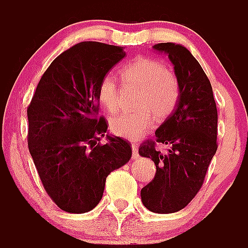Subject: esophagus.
Masks as SVG:
<instances>
[{
  "instance_id": "1",
  "label": "esophagus",
  "mask_w": 248,
  "mask_h": 248,
  "mask_svg": "<svg viewBox=\"0 0 248 248\" xmlns=\"http://www.w3.org/2000/svg\"><path fill=\"white\" fill-rule=\"evenodd\" d=\"M131 150H133V156L134 157L139 156V146H138V144L135 143L131 144Z\"/></svg>"
}]
</instances>
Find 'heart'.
I'll return each mask as SVG.
<instances>
[{"label": "heart", "instance_id": "1", "mask_svg": "<svg viewBox=\"0 0 248 248\" xmlns=\"http://www.w3.org/2000/svg\"><path fill=\"white\" fill-rule=\"evenodd\" d=\"M123 78L141 88L138 99L139 111L120 114L110 120V130L117 137L138 140L148 133L155 123L154 114L164 119L172 113L180 99V84L177 77L164 63L156 59L138 57L123 65ZM98 99L108 113L119 109L120 84L117 77L104 74L98 84Z\"/></svg>", "mask_w": 248, "mask_h": 248}]
</instances>
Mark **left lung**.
Masks as SVG:
<instances>
[{
  "label": "left lung",
  "instance_id": "obj_1",
  "mask_svg": "<svg viewBox=\"0 0 248 248\" xmlns=\"http://www.w3.org/2000/svg\"><path fill=\"white\" fill-rule=\"evenodd\" d=\"M155 50L168 54L180 84L174 113L155 131V140L141 143L139 154L156 165L154 179L141 189V201L156 214L184 209L200 191L217 150V108L212 87L200 63L189 50L175 43H157ZM169 145L168 153L156 144Z\"/></svg>",
  "mask_w": 248,
  "mask_h": 248
}]
</instances>
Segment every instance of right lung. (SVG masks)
Segmentation results:
<instances>
[{
    "label": "right lung",
    "instance_id": "1",
    "mask_svg": "<svg viewBox=\"0 0 248 248\" xmlns=\"http://www.w3.org/2000/svg\"><path fill=\"white\" fill-rule=\"evenodd\" d=\"M122 47L82 42L59 54L27 108L28 149L39 179L59 209L84 214L99 203L107 176L131 157V145L108 137L98 84L124 58Z\"/></svg>",
    "mask_w": 248,
    "mask_h": 248
}]
</instances>
